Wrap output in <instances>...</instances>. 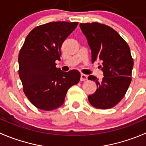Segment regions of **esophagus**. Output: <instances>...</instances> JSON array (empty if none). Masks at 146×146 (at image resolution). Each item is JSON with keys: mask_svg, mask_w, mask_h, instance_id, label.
Here are the masks:
<instances>
[{"mask_svg": "<svg viewBox=\"0 0 146 146\" xmlns=\"http://www.w3.org/2000/svg\"><path fill=\"white\" fill-rule=\"evenodd\" d=\"M87 78H88L87 75H85L83 74V73H81V74H80V80H81V81L86 80H87Z\"/></svg>", "mask_w": 146, "mask_h": 146, "instance_id": "1", "label": "esophagus"}]
</instances>
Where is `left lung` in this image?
Here are the masks:
<instances>
[{"label": "left lung", "mask_w": 146, "mask_h": 146, "mask_svg": "<svg viewBox=\"0 0 146 146\" xmlns=\"http://www.w3.org/2000/svg\"><path fill=\"white\" fill-rule=\"evenodd\" d=\"M91 50L92 63L100 60L99 68L103 73L99 80L90 75L88 80L97 85V90L88 96V101L93 107L108 109L118 104L125 96L131 82L133 60L126 42L111 27L92 23H80Z\"/></svg>", "instance_id": "obj_1"}]
</instances>
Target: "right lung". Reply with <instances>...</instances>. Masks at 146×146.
I'll return each mask as SVG.
<instances>
[{
  "mask_svg": "<svg viewBox=\"0 0 146 146\" xmlns=\"http://www.w3.org/2000/svg\"><path fill=\"white\" fill-rule=\"evenodd\" d=\"M78 23L50 22L33 29L18 56L20 78L28 100L36 108L52 111L63 104L68 90L80 78L77 70L56 67L63 41Z\"/></svg>",
  "mask_w": 146,
  "mask_h": 146,
  "instance_id": "1",
  "label": "right lung"
}]
</instances>
